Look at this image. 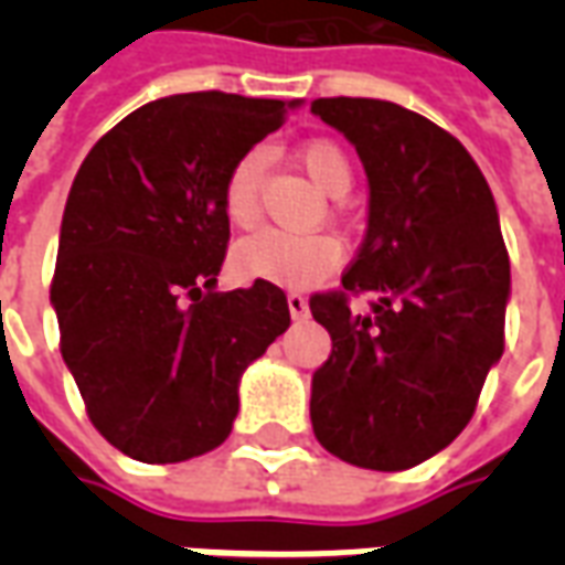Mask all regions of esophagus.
<instances>
[{
	"instance_id": "34e87169",
	"label": "esophagus",
	"mask_w": 565,
	"mask_h": 565,
	"mask_svg": "<svg viewBox=\"0 0 565 565\" xmlns=\"http://www.w3.org/2000/svg\"><path fill=\"white\" fill-rule=\"evenodd\" d=\"M287 308H290V318L294 320L308 318V299L302 294H287Z\"/></svg>"
}]
</instances>
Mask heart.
I'll use <instances>...</instances> for the list:
<instances>
[{"mask_svg": "<svg viewBox=\"0 0 565 565\" xmlns=\"http://www.w3.org/2000/svg\"><path fill=\"white\" fill-rule=\"evenodd\" d=\"M299 160L311 174V181L330 196H342L351 186V160L332 141H308L299 150ZM266 157L263 150H247L233 162L223 181V211L235 226H250L259 211V186H263ZM339 263V245L330 235L284 233V230H259L235 245L233 266L242 278L269 281L278 287H311L327 278Z\"/></svg>", "mask_w": 565, "mask_h": 565, "instance_id": "heart-1", "label": "heart"}]
</instances>
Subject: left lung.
Here are the masks:
<instances>
[{"mask_svg":"<svg viewBox=\"0 0 565 565\" xmlns=\"http://www.w3.org/2000/svg\"><path fill=\"white\" fill-rule=\"evenodd\" d=\"M366 169L363 245L342 275L369 294L311 296L332 339L311 379V426L339 460L403 472L460 436L502 356L511 266L484 174L450 132L384 99H315Z\"/></svg>","mask_w":565,"mask_h":565,"instance_id":"left-lung-1","label":"left lung"}]
</instances>
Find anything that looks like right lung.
I'll return each instance as SVG.
<instances>
[{
  "mask_svg": "<svg viewBox=\"0 0 565 565\" xmlns=\"http://www.w3.org/2000/svg\"><path fill=\"white\" fill-rule=\"evenodd\" d=\"M302 99L178 93L93 145L68 190L51 306L93 426L141 462L226 441L245 369L290 327L281 287L217 294L233 162Z\"/></svg>",
  "mask_w": 565,
  "mask_h": 565,
  "instance_id": "right-lung-1",
  "label": "right lung"
}]
</instances>
